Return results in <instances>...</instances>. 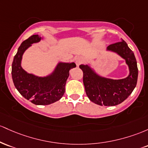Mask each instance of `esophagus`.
Here are the masks:
<instances>
[{
    "instance_id": "esophagus-1",
    "label": "esophagus",
    "mask_w": 148,
    "mask_h": 148,
    "mask_svg": "<svg viewBox=\"0 0 148 148\" xmlns=\"http://www.w3.org/2000/svg\"><path fill=\"white\" fill-rule=\"evenodd\" d=\"M75 63L76 64H77V66H79L80 64H82L83 63V59L81 56H77V57L75 58Z\"/></svg>"
}]
</instances>
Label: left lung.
Segmentation results:
<instances>
[{
	"instance_id": "1",
	"label": "left lung",
	"mask_w": 148,
	"mask_h": 148,
	"mask_svg": "<svg viewBox=\"0 0 148 148\" xmlns=\"http://www.w3.org/2000/svg\"><path fill=\"white\" fill-rule=\"evenodd\" d=\"M108 49L117 53L125 59L130 71L127 77L108 79L96 75L87 65H81L79 68L83 72L86 94L90 101L99 106H113L123 102L132 94L136 86L138 70L134 52L123 40L110 45Z\"/></svg>"
}]
</instances>
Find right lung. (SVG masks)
<instances>
[{
  "mask_svg": "<svg viewBox=\"0 0 148 148\" xmlns=\"http://www.w3.org/2000/svg\"><path fill=\"white\" fill-rule=\"evenodd\" d=\"M41 37L33 35L21 44L12 64V77L14 86L26 99L36 105H49L59 101L65 93V85L69 71L75 63H59L51 75L40 77L27 73L21 66L22 55L31 44L39 42Z\"/></svg>",
  "mask_w": 148,
  "mask_h": 148,
  "instance_id": "right-lung-1",
  "label": "right lung"
}]
</instances>
